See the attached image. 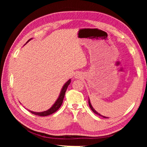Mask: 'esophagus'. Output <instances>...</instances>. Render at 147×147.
<instances>
[{"mask_svg": "<svg viewBox=\"0 0 147 147\" xmlns=\"http://www.w3.org/2000/svg\"><path fill=\"white\" fill-rule=\"evenodd\" d=\"M78 75H76V76H75V78H78Z\"/></svg>", "mask_w": 147, "mask_h": 147, "instance_id": "obj_1", "label": "esophagus"}]
</instances>
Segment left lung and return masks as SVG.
Returning a JSON list of instances; mask_svg holds the SVG:
<instances>
[{
    "label": "left lung",
    "instance_id": "8db88e82",
    "mask_svg": "<svg viewBox=\"0 0 147 147\" xmlns=\"http://www.w3.org/2000/svg\"><path fill=\"white\" fill-rule=\"evenodd\" d=\"M88 103H89V107H90V108L91 109V110L93 111V112L95 113V114H96V115H100V116H102V117H104V118H108V117H104V116H102V115H101L100 114H99L97 111H95L94 109V108H93V106H91V102H90V100H89H89H88Z\"/></svg>",
    "mask_w": 147,
    "mask_h": 147
}]
</instances>
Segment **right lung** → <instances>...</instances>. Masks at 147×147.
<instances>
[{
	"mask_svg": "<svg viewBox=\"0 0 147 147\" xmlns=\"http://www.w3.org/2000/svg\"><path fill=\"white\" fill-rule=\"evenodd\" d=\"M30 39H30L29 40L27 41V43H28V42L30 40ZM70 83H71V79L69 80L64 84V86L63 87V88H62V89H61L60 94H59L58 98L57 99V100L55 102V103L53 104V106H52L51 108L49 109L48 110L43 111V112H34V111H30L32 114H34V115H38V116H41V117L51 115V114H53L54 112H56V111L58 110L59 108H60V106H61L62 103H63L65 94L67 89L68 86L69 84H70Z\"/></svg>",
	"mask_w": 147,
	"mask_h": 147,
	"instance_id": "obj_1",
	"label": "right lung"
}]
</instances>
